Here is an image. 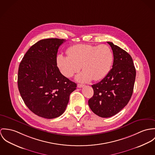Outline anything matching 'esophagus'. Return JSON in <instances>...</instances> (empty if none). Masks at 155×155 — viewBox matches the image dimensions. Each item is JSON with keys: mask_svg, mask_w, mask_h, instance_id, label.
I'll return each instance as SVG.
<instances>
[{"mask_svg": "<svg viewBox=\"0 0 155 155\" xmlns=\"http://www.w3.org/2000/svg\"><path fill=\"white\" fill-rule=\"evenodd\" d=\"M84 87V85H83V84H78V85H77V87H78V88H81V87Z\"/></svg>", "mask_w": 155, "mask_h": 155, "instance_id": "esophagus-1", "label": "esophagus"}]
</instances>
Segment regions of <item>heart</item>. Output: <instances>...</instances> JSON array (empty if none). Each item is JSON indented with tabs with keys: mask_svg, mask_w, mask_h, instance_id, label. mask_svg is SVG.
<instances>
[{
	"mask_svg": "<svg viewBox=\"0 0 155 155\" xmlns=\"http://www.w3.org/2000/svg\"><path fill=\"white\" fill-rule=\"evenodd\" d=\"M67 54L68 56L59 54L57 56L58 66L67 78L77 73L82 66L84 71L76 77L80 82L103 79L109 73L114 61L112 51L106 45H75L69 48Z\"/></svg>",
	"mask_w": 155,
	"mask_h": 155,
	"instance_id": "1",
	"label": "heart"
}]
</instances>
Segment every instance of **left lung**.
Here are the masks:
<instances>
[{
    "instance_id": "1",
    "label": "left lung",
    "mask_w": 155,
    "mask_h": 155,
    "mask_svg": "<svg viewBox=\"0 0 155 155\" xmlns=\"http://www.w3.org/2000/svg\"><path fill=\"white\" fill-rule=\"evenodd\" d=\"M107 43L114 54L112 68L102 81L91 86L94 94L88 102L91 110L102 118L116 115L128 104L136 75L130 54L112 42Z\"/></svg>"
}]
</instances>
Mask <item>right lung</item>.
<instances>
[{"label": "right lung", "instance_id": "obj_1", "mask_svg": "<svg viewBox=\"0 0 155 155\" xmlns=\"http://www.w3.org/2000/svg\"><path fill=\"white\" fill-rule=\"evenodd\" d=\"M64 39L47 38L33 45L20 62L18 87L28 109L47 119L61 116L77 84L64 76L57 67L56 56Z\"/></svg>", "mask_w": 155, "mask_h": 155}]
</instances>
